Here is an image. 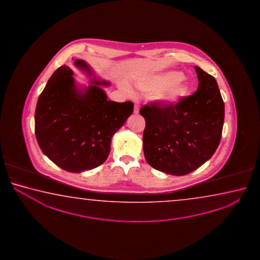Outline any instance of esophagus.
Wrapping results in <instances>:
<instances>
[{
    "mask_svg": "<svg viewBox=\"0 0 260 260\" xmlns=\"http://www.w3.org/2000/svg\"><path fill=\"white\" fill-rule=\"evenodd\" d=\"M134 113L137 115L138 113H139V106L138 105H135V107H134Z\"/></svg>",
    "mask_w": 260,
    "mask_h": 260,
    "instance_id": "esophagus-1",
    "label": "esophagus"
}]
</instances>
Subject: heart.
I'll return each instance as SVG.
<instances>
[{"label": "heart", "instance_id": "1", "mask_svg": "<svg viewBox=\"0 0 260 260\" xmlns=\"http://www.w3.org/2000/svg\"><path fill=\"white\" fill-rule=\"evenodd\" d=\"M141 88L147 92L159 93L157 99L162 105L173 106L187 93L189 85L181 72L168 71L145 80L141 84Z\"/></svg>", "mask_w": 260, "mask_h": 260}]
</instances>
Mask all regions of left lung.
Returning a JSON list of instances; mask_svg holds the SVG:
<instances>
[{"label": "left lung", "instance_id": "1", "mask_svg": "<svg viewBox=\"0 0 260 260\" xmlns=\"http://www.w3.org/2000/svg\"><path fill=\"white\" fill-rule=\"evenodd\" d=\"M198 88L173 106L153 102L143 106V145L152 168L185 176L200 168L216 152L224 124V106L216 79L194 66Z\"/></svg>", "mask_w": 260, "mask_h": 260}]
</instances>
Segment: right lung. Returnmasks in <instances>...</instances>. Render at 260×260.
Listing matches in <instances>:
<instances>
[{"label":"right lung","mask_w":260,"mask_h":260,"mask_svg":"<svg viewBox=\"0 0 260 260\" xmlns=\"http://www.w3.org/2000/svg\"><path fill=\"white\" fill-rule=\"evenodd\" d=\"M75 66L92 75L84 60ZM74 72L62 66L53 73L36 105V136L40 148L58 167L71 173L91 170L106 161L111 139L132 115V102L107 100L99 85L106 81L77 88Z\"/></svg>","instance_id":"obj_1"}]
</instances>
